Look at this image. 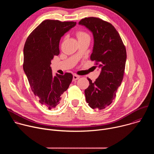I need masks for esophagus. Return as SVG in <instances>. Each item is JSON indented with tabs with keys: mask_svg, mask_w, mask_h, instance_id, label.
<instances>
[{
	"mask_svg": "<svg viewBox=\"0 0 154 154\" xmlns=\"http://www.w3.org/2000/svg\"><path fill=\"white\" fill-rule=\"evenodd\" d=\"M80 77L79 75H73V81H75V80H78Z\"/></svg>",
	"mask_w": 154,
	"mask_h": 154,
	"instance_id": "1",
	"label": "esophagus"
}]
</instances>
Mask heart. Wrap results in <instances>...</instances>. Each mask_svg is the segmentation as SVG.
<instances>
[{
  "mask_svg": "<svg viewBox=\"0 0 154 154\" xmlns=\"http://www.w3.org/2000/svg\"><path fill=\"white\" fill-rule=\"evenodd\" d=\"M77 36L78 39H82V38H86V37H90L88 34L86 33L85 32H83V31L77 32Z\"/></svg>",
  "mask_w": 154,
  "mask_h": 154,
  "instance_id": "obj_1",
  "label": "heart"
}]
</instances>
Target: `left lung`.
Here are the masks:
<instances>
[{"label":"left lung","instance_id":"left-lung-1","mask_svg":"<svg viewBox=\"0 0 154 154\" xmlns=\"http://www.w3.org/2000/svg\"><path fill=\"white\" fill-rule=\"evenodd\" d=\"M79 24L93 34L94 45L91 60L96 61L95 69H100L94 82L85 90L86 102L93 109H104L110 105L123 79L127 54L125 48L115 28L99 18L82 19Z\"/></svg>","mask_w":154,"mask_h":154}]
</instances>
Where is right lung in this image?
<instances>
[{
    "label": "right lung",
    "instance_id": "right-lung-1",
    "mask_svg": "<svg viewBox=\"0 0 154 154\" xmlns=\"http://www.w3.org/2000/svg\"><path fill=\"white\" fill-rule=\"evenodd\" d=\"M76 25L75 22L45 20L31 33L24 48V71L39 102L48 108L60 105L61 95L69 88L72 75L52 74L51 60L60 54L61 38Z\"/></svg>",
    "mask_w": 154,
    "mask_h": 154
}]
</instances>
